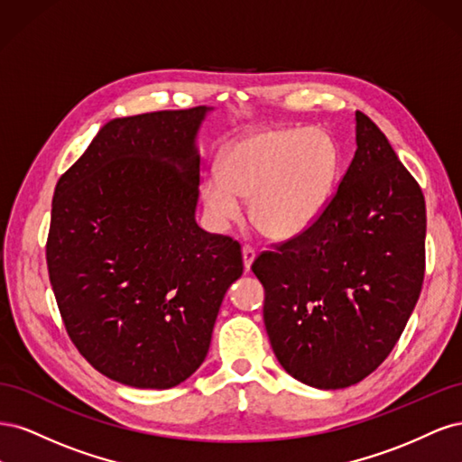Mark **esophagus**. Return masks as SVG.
<instances>
[{
  "label": "esophagus",
  "instance_id": "obj_1",
  "mask_svg": "<svg viewBox=\"0 0 462 462\" xmlns=\"http://www.w3.org/2000/svg\"><path fill=\"white\" fill-rule=\"evenodd\" d=\"M254 258H256V253H254V248L253 246H243V263H245V270L248 272L250 270V265H253V262H254Z\"/></svg>",
  "mask_w": 462,
  "mask_h": 462
}]
</instances>
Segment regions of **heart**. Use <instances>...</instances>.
Returning a JSON list of instances; mask_svg holds the SVG:
<instances>
[{"label":"heart","mask_w":462,"mask_h":462,"mask_svg":"<svg viewBox=\"0 0 462 462\" xmlns=\"http://www.w3.org/2000/svg\"><path fill=\"white\" fill-rule=\"evenodd\" d=\"M337 167V146L321 129L258 131L221 152L217 173L204 179L200 197L217 229L239 217L243 199L254 227L285 241L319 217Z\"/></svg>","instance_id":"heart-1"}]
</instances>
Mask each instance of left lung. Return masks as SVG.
<instances>
[{"label": "left lung", "instance_id": "8db88e82", "mask_svg": "<svg viewBox=\"0 0 462 462\" xmlns=\"http://www.w3.org/2000/svg\"><path fill=\"white\" fill-rule=\"evenodd\" d=\"M355 123V158L324 212L253 263L279 365L318 389L382 365L424 282V194L377 125L362 111Z\"/></svg>", "mask_w": 462, "mask_h": 462}]
</instances>
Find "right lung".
Wrapping results in <instances>:
<instances>
[{
	"mask_svg": "<svg viewBox=\"0 0 462 462\" xmlns=\"http://www.w3.org/2000/svg\"><path fill=\"white\" fill-rule=\"evenodd\" d=\"M199 106L111 119L58 180L46 245L69 337L109 380L170 389L204 362L241 245L206 233Z\"/></svg>",
	"mask_w": 462,
	"mask_h": 462,
	"instance_id": "right-lung-1",
	"label": "right lung"
}]
</instances>
